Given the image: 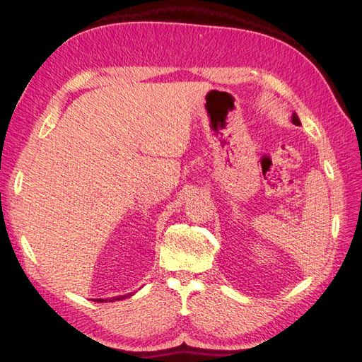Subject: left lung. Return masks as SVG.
<instances>
[{"label": "left lung", "instance_id": "1", "mask_svg": "<svg viewBox=\"0 0 362 362\" xmlns=\"http://www.w3.org/2000/svg\"><path fill=\"white\" fill-rule=\"evenodd\" d=\"M291 122L294 124V125H300V120H299V116L296 115V113H293V116H291Z\"/></svg>", "mask_w": 362, "mask_h": 362}]
</instances>
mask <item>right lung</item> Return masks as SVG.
I'll use <instances>...</instances> for the list:
<instances>
[{
	"instance_id": "obj_1",
	"label": "right lung",
	"mask_w": 362,
	"mask_h": 362,
	"mask_svg": "<svg viewBox=\"0 0 362 362\" xmlns=\"http://www.w3.org/2000/svg\"><path fill=\"white\" fill-rule=\"evenodd\" d=\"M129 296H133V293H128V294H124V296H116V298H110V299H95L96 302H115V300H122V299H127L129 298Z\"/></svg>"
}]
</instances>
